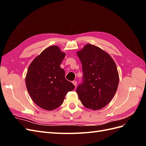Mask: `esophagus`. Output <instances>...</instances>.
<instances>
[{
    "instance_id": "esophagus-1",
    "label": "esophagus",
    "mask_w": 146,
    "mask_h": 146,
    "mask_svg": "<svg viewBox=\"0 0 146 146\" xmlns=\"http://www.w3.org/2000/svg\"><path fill=\"white\" fill-rule=\"evenodd\" d=\"M72 83L74 84L75 86H76V85H77V82L76 80H74V81H72Z\"/></svg>"
}]
</instances>
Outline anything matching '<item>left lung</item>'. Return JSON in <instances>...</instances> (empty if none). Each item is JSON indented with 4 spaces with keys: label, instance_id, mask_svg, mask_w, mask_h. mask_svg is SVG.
<instances>
[{
    "label": "left lung",
    "instance_id": "8db88e82",
    "mask_svg": "<svg viewBox=\"0 0 146 146\" xmlns=\"http://www.w3.org/2000/svg\"><path fill=\"white\" fill-rule=\"evenodd\" d=\"M82 64V82L76 92L83 106L98 110L112 100L117 89L119 74L114 61L99 47L86 44L77 53Z\"/></svg>",
    "mask_w": 146,
    "mask_h": 146
}]
</instances>
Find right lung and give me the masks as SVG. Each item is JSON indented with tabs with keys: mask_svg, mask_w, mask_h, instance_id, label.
<instances>
[{
	"mask_svg": "<svg viewBox=\"0 0 146 146\" xmlns=\"http://www.w3.org/2000/svg\"><path fill=\"white\" fill-rule=\"evenodd\" d=\"M66 56L58 47L43 50L29 66L25 83L34 102L46 110H53L63 104L66 94L75 86L65 78L60 64Z\"/></svg>",
	"mask_w": 146,
	"mask_h": 146,
	"instance_id": "add662e5",
	"label": "right lung"
}]
</instances>
